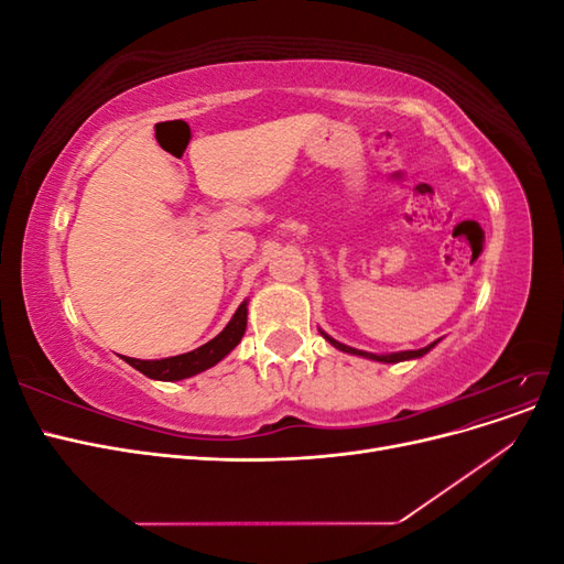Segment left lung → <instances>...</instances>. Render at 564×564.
Instances as JSON below:
<instances>
[{
	"mask_svg": "<svg viewBox=\"0 0 564 564\" xmlns=\"http://www.w3.org/2000/svg\"><path fill=\"white\" fill-rule=\"evenodd\" d=\"M322 336L327 338L329 344H332L334 348H338V350L350 352V355H362V357H369V360H377V362H404V360H414V357H423V355L429 352L431 348H435V346H437V340H435V344L425 346V348H421V350H402V352H390V355H373V352H365V350L350 348V346H346V344H338L336 338H332L329 334H324V332H322Z\"/></svg>",
	"mask_w": 564,
	"mask_h": 564,
	"instance_id": "8db88e82",
	"label": "left lung"
}]
</instances>
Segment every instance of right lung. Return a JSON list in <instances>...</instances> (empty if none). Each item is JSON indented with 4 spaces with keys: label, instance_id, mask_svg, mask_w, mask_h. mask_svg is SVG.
Wrapping results in <instances>:
<instances>
[{
    "label": "right lung",
    "instance_id": "add662e5",
    "mask_svg": "<svg viewBox=\"0 0 564 564\" xmlns=\"http://www.w3.org/2000/svg\"><path fill=\"white\" fill-rule=\"evenodd\" d=\"M247 329V301L235 311L232 319L226 324V329L220 332L209 344H204L191 352H183L176 357H164V360H135V357H122L127 365L145 373L148 379L155 381H181L187 377H195V373L214 367L216 362L224 360V357L240 344Z\"/></svg>",
    "mask_w": 564,
    "mask_h": 564
}]
</instances>
